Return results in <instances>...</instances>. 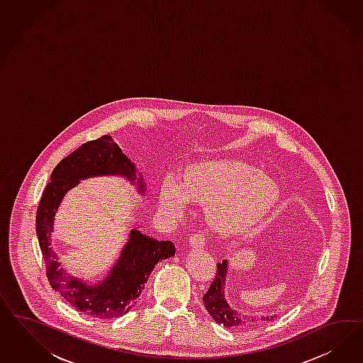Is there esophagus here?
Listing matches in <instances>:
<instances>
[{
	"label": "esophagus",
	"instance_id": "obj_1",
	"mask_svg": "<svg viewBox=\"0 0 363 363\" xmlns=\"http://www.w3.org/2000/svg\"><path fill=\"white\" fill-rule=\"evenodd\" d=\"M189 242H190V246L197 247V249H202L205 246V243H206V238H205V235L202 233H196V234L190 235Z\"/></svg>",
	"mask_w": 363,
	"mask_h": 363
}]
</instances>
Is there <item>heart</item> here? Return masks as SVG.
<instances>
[{"label":"heart","instance_id":"b5f03b06","mask_svg":"<svg viewBox=\"0 0 363 363\" xmlns=\"http://www.w3.org/2000/svg\"><path fill=\"white\" fill-rule=\"evenodd\" d=\"M278 196L274 179L255 166L238 160H220L189 166L181 184L172 177L166 178L160 201L170 216H181L189 199L203 203L217 230L240 233L264 218Z\"/></svg>","mask_w":363,"mask_h":363}]
</instances>
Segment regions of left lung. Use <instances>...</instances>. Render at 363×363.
<instances>
[{"mask_svg": "<svg viewBox=\"0 0 363 363\" xmlns=\"http://www.w3.org/2000/svg\"><path fill=\"white\" fill-rule=\"evenodd\" d=\"M228 274V261L223 259L217 264V273L216 278L211 282L209 290L203 296V303L208 310L211 318L217 323L223 325L225 328H250L267 320H273L277 315H252L237 311L235 308H230L228 301L225 299V281Z\"/></svg>", "mask_w": 363, "mask_h": 363, "instance_id": "1", "label": "left lung"}]
</instances>
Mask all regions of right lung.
<instances>
[{
  "label": "right lung",
  "mask_w": 363,
  "mask_h": 363,
  "mask_svg": "<svg viewBox=\"0 0 363 363\" xmlns=\"http://www.w3.org/2000/svg\"><path fill=\"white\" fill-rule=\"evenodd\" d=\"M135 172V165L122 153L113 138L102 135L99 140L81 145L55 166L38 203L35 230L44 255L48 281L66 302L94 318H117L126 314L141 296L155 264L173 257L176 247L172 241H157L133 229L108 277L96 285H89L77 277L65 274L50 247L55 213L66 193L77 186L81 179L90 177H125L143 194V176L137 177Z\"/></svg>",
  "instance_id": "obj_1"
}]
</instances>
